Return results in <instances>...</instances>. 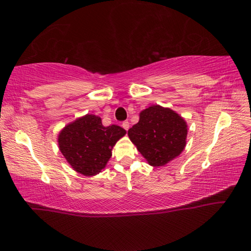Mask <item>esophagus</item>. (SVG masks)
<instances>
[{"label": "esophagus", "instance_id": "obj_1", "mask_svg": "<svg viewBox=\"0 0 251 251\" xmlns=\"http://www.w3.org/2000/svg\"><path fill=\"white\" fill-rule=\"evenodd\" d=\"M123 127L125 128V130H128V127H130V123H128V121H124L123 123Z\"/></svg>", "mask_w": 251, "mask_h": 251}]
</instances>
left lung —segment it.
Returning <instances> with one entry per match:
<instances>
[{
	"label": "left lung",
	"instance_id": "obj_1",
	"mask_svg": "<svg viewBox=\"0 0 251 251\" xmlns=\"http://www.w3.org/2000/svg\"><path fill=\"white\" fill-rule=\"evenodd\" d=\"M139 116L127 135L150 165L163 166L181 154L187 125L179 114L156 104L141 111Z\"/></svg>",
	"mask_w": 251,
	"mask_h": 251
}]
</instances>
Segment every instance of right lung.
<instances>
[{
    "label": "right lung",
    "mask_w": 251,
    "mask_h": 251,
    "mask_svg": "<svg viewBox=\"0 0 251 251\" xmlns=\"http://www.w3.org/2000/svg\"><path fill=\"white\" fill-rule=\"evenodd\" d=\"M126 133L116 125L103 126L100 117L87 114L60 131L58 147L74 171L94 176L105 168L113 147Z\"/></svg>",
    "instance_id": "right-lung-1"
}]
</instances>
